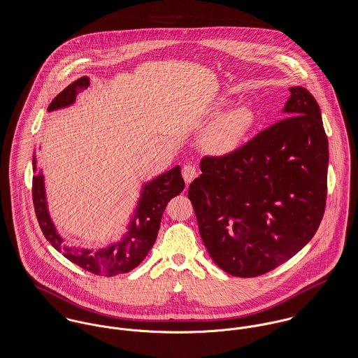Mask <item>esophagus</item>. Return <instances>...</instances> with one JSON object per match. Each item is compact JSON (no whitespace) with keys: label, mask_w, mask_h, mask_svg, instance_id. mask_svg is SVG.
Here are the masks:
<instances>
[{"label":"esophagus","mask_w":358,"mask_h":358,"mask_svg":"<svg viewBox=\"0 0 358 358\" xmlns=\"http://www.w3.org/2000/svg\"><path fill=\"white\" fill-rule=\"evenodd\" d=\"M182 175H183V179L185 182L189 185L192 183L197 176H199V169L196 165H192V164H187L183 166L182 169Z\"/></svg>","instance_id":"34e87169"}]
</instances>
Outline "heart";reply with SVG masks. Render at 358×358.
I'll return each instance as SVG.
<instances>
[{
  "label": "heart",
  "instance_id": "b5f03b06",
  "mask_svg": "<svg viewBox=\"0 0 358 358\" xmlns=\"http://www.w3.org/2000/svg\"><path fill=\"white\" fill-rule=\"evenodd\" d=\"M252 121V113L247 107H237L226 113L206 128L203 136L205 148L217 154L233 152L247 135Z\"/></svg>",
  "mask_w": 358,
  "mask_h": 358
}]
</instances>
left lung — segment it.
<instances>
[{"label":"left lung","mask_w":358,"mask_h":358,"mask_svg":"<svg viewBox=\"0 0 358 358\" xmlns=\"http://www.w3.org/2000/svg\"><path fill=\"white\" fill-rule=\"evenodd\" d=\"M284 120L234 152L201 159L189 187L212 260L236 277H257L298 254L325 210L328 139L320 106L289 88Z\"/></svg>","instance_id":"left-lung-1"}]
</instances>
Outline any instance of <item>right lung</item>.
Listing matches in <instances>:
<instances>
[{
	"mask_svg": "<svg viewBox=\"0 0 358 358\" xmlns=\"http://www.w3.org/2000/svg\"><path fill=\"white\" fill-rule=\"evenodd\" d=\"M88 87V77H81L71 83L52 101L48 111L73 104L77 95ZM33 165L36 171V157L33 158ZM183 189L185 180L179 165L146 183L125 236L120 241L101 250H83L63 244V238L57 234L48 212L44 175L41 172L33 176V203L40 227L55 250L62 252L70 262L94 274L111 277L128 273L141 264L155 243L165 206L175 196L180 194Z\"/></svg>",
	"mask_w": 358,
	"mask_h": 358,
	"instance_id": "1",
	"label": "right lung"
}]
</instances>
